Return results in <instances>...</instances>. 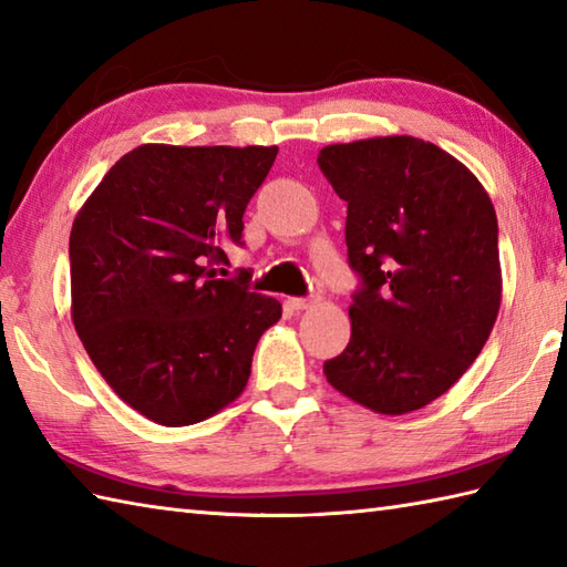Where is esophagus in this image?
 I'll use <instances>...</instances> for the list:
<instances>
[{"label": "esophagus", "mask_w": 567, "mask_h": 567, "mask_svg": "<svg viewBox=\"0 0 567 567\" xmlns=\"http://www.w3.org/2000/svg\"><path fill=\"white\" fill-rule=\"evenodd\" d=\"M319 299V295H311V297H292L290 299V307L295 309V311H302V309H309L311 305H315Z\"/></svg>", "instance_id": "34e87169"}]
</instances>
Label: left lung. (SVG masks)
<instances>
[{
  "label": "left lung",
  "mask_w": 567,
  "mask_h": 567,
  "mask_svg": "<svg viewBox=\"0 0 567 567\" xmlns=\"http://www.w3.org/2000/svg\"><path fill=\"white\" fill-rule=\"evenodd\" d=\"M317 163L348 204V262L360 277L351 341L323 375L372 412L409 414L461 380L495 327V207L461 161L414 136L336 143Z\"/></svg>",
  "instance_id": "left-lung-1"
}]
</instances>
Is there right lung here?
Masks as SVG:
<instances>
[{"label":"right lung","mask_w":567,"mask_h":567,"mask_svg":"<svg viewBox=\"0 0 567 567\" xmlns=\"http://www.w3.org/2000/svg\"><path fill=\"white\" fill-rule=\"evenodd\" d=\"M277 146L146 143L102 177L70 231L72 323L106 384L161 426H189L246 390L282 305L219 280Z\"/></svg>","instance_id":"1"}]
</instances>
